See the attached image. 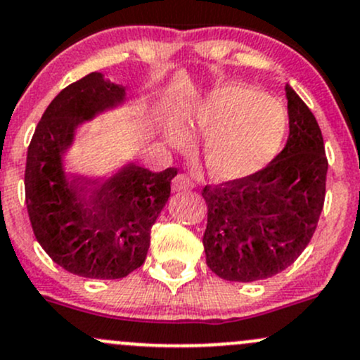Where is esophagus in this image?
<instances>
[{
    "label": "esophagus",
    "instance_id": "esophagus-1",
    "mask_svg": "<svg viewBox=\"0 0 360 360\" xmlns=\"http://www.w3.org/2000/svg\"><path fill=\"white\" fill-rule=\"evenodd\" d=\"M172 188H174V190H176V191L191 190V188H193V181L190 179V177L186 176V174H179V176L174 177Z\"/></svg>",
    "mask_w": 360,
    "mask_h": 360
}]
</instances>
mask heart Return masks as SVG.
Instances as JSON below:
<instances>
[{
  "label": "heart",
  "instance_id": "b5f03b06",
  "mask_svg": "<svg viewBox=\"0 0 360 360\" xmlns=\"http://www.w3.org/2000/svg\"><path fill=\"white\" fill-rule=\"evenodd\" d=\"M183 131H170L177 148L188 136H205L202 146L207 172L217 181H238L262 170L279 153L288 117L279 101L247 86H226L184 117Z\"/></svg>",
  "mask_w": 360,
  "mask_h": 360
}]
</instances>
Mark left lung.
<instances>
[{
  "instance_id": "8db88e82",
  "label": "left lung",
  "mask_w": 360,
  "mask_h": 360,
  "mask_svg": "<svg viewBox=\"0 0 360 360\" xmlns=\"http://www.w3.org/2000/svg\"><path fill=\"white\" fill-rule=\"evenodd\" d=\"M290 134L262 170L238 181L207 184L203 234L207 266L226 281L272 278L309 245L326 196L328 158L314 113L286 86Z\"/></svg>"
}]
</instances>
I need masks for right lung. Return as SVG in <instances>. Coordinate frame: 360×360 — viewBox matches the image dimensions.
Segmentation results:
<instances>
[{"label": "right lung", "instance_id": "obj_1", "mask_svg": "<svg viewBox=\"0 0 360 360\" xmlns=\"http://www.w3.org/2000/svg\"><path fill=\"white\" fill-rule=\"evenodd\" d=\"M124 98V86L91 72L56 94L27 150L25 203L34 236L53 262L82 278L120 279L143 266L151 226L177 174L176 167L126 165L108 179H88L63 169L79 124Z\"/></svg>", "mask_w": 360, "mask_h": 360}]
</instances>
